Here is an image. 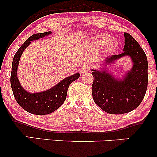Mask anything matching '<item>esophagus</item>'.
Segmentation results:
<instances>
[{
	"label": "esophagus",
	"mask_w": 157,
	"mask_h": 157,
	"mask_svg": "<svg viewBox=\"0 0 157 157\" xmlns=\"http://www.w3.org/2000/svg\"><path fill=\"white\" fill-rule=\"evenodd\" d=\"M89 70H90V66H89V65H85V66H83L82 68H80V71H81V73H82V74L89 72Z\"/></svg>",
	"instance_id": "34e87169"
}]
</instances>
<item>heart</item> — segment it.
Listing matches in <instances>:
<instances>
[{"instance_id":"heart-1","label":"heart","mask_w":157,"mask_h":157,"mask_svg":"<svg viewBox=\"0 0 157 157\" xmlns=\"http://www.w3.org/2000/svg\"><path fill=\"white\" fill-rule=\"evenodd\" d=\"M94 44L98 47H104V53L105 54H112L117 51L119 47V42L116 39H111V36L105 34L97 35L94 37Z\"/></svg>"}]
</instances>
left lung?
I'll return each instance as SVG.
<instances>
[{"instance_id": "1", "label": "left lung", "mask_w": 157, "mask_h": 157, "mask_svg": "<svg viewBox=\"0 0 157 157\" xmlns=\"http://www.w3.org/2000/svg\"><path fill=\"white\" fill-rule=\"evenodd\" d=\"M123 52L107 57L98 68H91L92 97L95 103L111 114H122L137 108L147 86V60L143 49L131 35L124 33ZM123 57H129L132 66L115 75L111 68Z\"/></svg>"}]
</instances>
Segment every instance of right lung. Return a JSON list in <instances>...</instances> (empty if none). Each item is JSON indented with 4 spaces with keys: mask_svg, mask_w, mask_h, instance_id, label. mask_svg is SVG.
<instances>
[{
    "mask_svg": "<svg viewBox=\"0 0 157 157\" xmlns=\"http://www.w3.org/2000/svg\"><path fill=\"white\" fill-rule=\"evenodd\" d=\"M52 32L35 34L32 35L16 52L12 64L10 82L16 101L22 109L29 113L36 115H44L54 112L66 100L68 86L73 81L80 76L77 72L63 79L55 86L45 91L31 93L23 89L17 77V68L19 61L24 50L31 44L32 41L44 38L50 35Z\"/></svg>",
    "mask_w": 157,
    "mask_h": 157,
    "instance_id": "right-lung-1",
    "label": "right lung"
}]
</instances>
